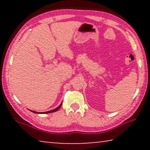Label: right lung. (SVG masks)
<instances>
[{
  "instance_id": "right-lung-1",
  "label": "right lung",
  "mask_w": 150,
  "mask_h": 150,
  "mask_svg": "<svg viewBox=\"0 0 150 150\" xmlns=\"http://www.w3.org/2000/svg\"><path fill=\"white\" fill-rule=\"evenodd\" d=\"M62 103L60 104V105L59 106H57V107L56 108H55V109H53V110H50V111H47V112H35V111H32V110H30V111H32V112H34V113H35V114H47V113H51V112H55V111H57V110H59V109L60 108V107L61 106H62Z\"/></svg>"
}]
</instances>
